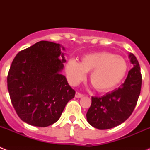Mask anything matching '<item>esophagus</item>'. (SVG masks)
I'll list each match as a JSON object with an SVG mask.
<instances>
[{"mask_svg": "<svg viewBox=\"0 0 150 150\" xmlns=\"http://www.w3.org/2000/svg\"><path fill=\"white\" fill-rule=\"evenodd\" d=\"M84 96V95L82 93H79V92H78V91H76V95H75V97L76 98H82V97Z\"/></svg>", "mask_w": 150, "mask_h": 150, "instance_id": "34e87169", "label": "esophagus"}]
</instances>
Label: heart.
<instances>
[{"instance_id": "1", "label": "heart", "mask_w": 150, "mask_h": 150, "mask_svg": "<svg viewBox=\"0 0 150 150\" xmlns=\"http://www.w3.org/2000/svg\"><path fill=\"white\" fill-rule=\"evenodd\" d=\"M128 71V64L122 57L108 52H98L82 57L80 63L75 59L67 62L65 72L73 86L85 79L90 72L89 81L99 91H107L120 84Z\"/></svg>"}]
</instances>
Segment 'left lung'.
I'll return each instance as SVG.
<instances>
[{
	"instance_id": "left-lung-1",
	"label": "left lung",
	"mask_w": 150,
	"mask_h": 150,
	"mask_svg": "<svg viewBox=\"0 0 150 150\" xmlns=\"http://www.w3.org/2000/svg\"><path fill=\"white\" fill-rule=\"evenodd\" d=\"M130 61L134 67L128 71L124 83L104 96L91 97L86 113L88 122L100 130L110 129L128 120L137 104L142 85V76L137 58L132 53Z\"/></svg>"
}]
</instances>
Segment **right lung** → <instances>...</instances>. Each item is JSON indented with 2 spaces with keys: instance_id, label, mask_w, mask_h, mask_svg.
<instances>
[{
  "instance_id": "obj_1",
  "label": "right lung",
  "mask_w": 150,
  "mask_h": 150,
  "mask_svg": "<svg viewBox=\"0 0 150 150\" xmlns=\"http://www.w3.org/2000/svg\"><path fill=\"white\" fill-rule=\"evenodd\" d=\"M65 62L60 44L50 41H40L16 55L8 73L7 88L22 121L46 127L59 120L76 93L60 73Z\"/></svg>"
}]
</instances>
